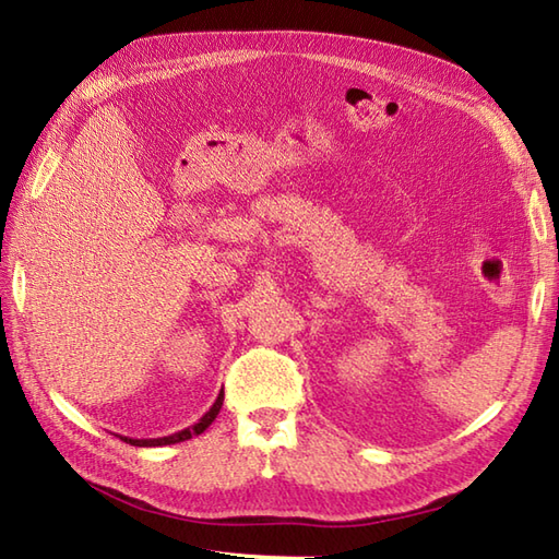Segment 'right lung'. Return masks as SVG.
Listing matches in <instances>:
<instances>
[{
  "label": "right lung",
  "mask_w": 559,
  "mask_h": 559,
  "mask_svg": "<svg viewBox=\"0 0 559 559\" xmlns=\"http://www.w3.org/2000/svg\"><path fill=\"white\" fill-rule=\"evenodd\" d=\"M221 406H223V391L218 394L216 403L204 413V418H201L199 423H194L192 427H185V430L175 432V435H168V437H158V439H132V437H122L124 442L134 444V447H165V444H177V442H185V439H192L197 435H201L206 430V427L216 420V415L221 413Z\"/></svg>",
  "instance_id": "add662e5"
}]
</instances>
